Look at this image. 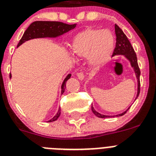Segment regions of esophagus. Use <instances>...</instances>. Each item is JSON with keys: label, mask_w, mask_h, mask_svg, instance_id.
<instances>
[{"label": "esophagus", "mask_w": 156, "mask_h": 156, "mask_svg": "<svg viewBox=\"0 0 156 156\" xmlns=\"http://www.w3.org/2000/svg\"><path fill=\"white\" fill-rule=\"evenodd\" d=\"M77 77H78V79L80 80H83L84 79V73L83 72H80V73H76Z\"/></svg>", "instance_id": "34e87169"}]
</instances>
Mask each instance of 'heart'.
Returning <instances> with one entry per match:
<instances>
[{"instance_id": "obj_1", "label": "heart", "mask_w": 156, "mask_h": 156, "mask_svg": "<svg viewBox=\"0 0 156 156\" xmlns=\"http://www.w3.org/2000/svg\"><path fill=\"white\" fill-rule=\"evenodd\" d=\"M115 48V39L109 30L88 28L77 34L72 44L73 53L87 57L88 63L100 68L111 59Z\"/></svg>"}]
</instances>
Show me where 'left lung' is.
<instances>
[{
    "instance_id": "8db88e82",
    "label": "left lung",
    "mask_w": 156,
    "mask_h": 156,
    "mask_svg": "<svg viewBox=\"0 0 156 156\" xmlns=\"http://www.w3.org/2000/svg\"><path fill=\"white\" fill-rule=\"evenodd\" d=\"M114 31H115V35H116V46L114 48V53H113V56H118V55H123L126 58L127 60L129 62L130 65H131V68L133 69L134 73L135 74V76H136L137 79V83H138V87H137V95L135 100L138 98V95H139L140 93V72L139 67L138 65V61H137V56L135 52V50H134L133 47L131 46V44L130 43L129 40L128 39L126 35H125V33L123 32L122 30L119 28L117 25H114ZM128 108L126 111H125L124 112L121 113V114H118L117 115H105V114H102L101 113L98 112L94 109V108L93 107V104L91 105V110H92L93 113L95 114L96 116L98 117V118H111V117H120L122 116L127 111H128Z\"/></svg>"
}]
</instances>
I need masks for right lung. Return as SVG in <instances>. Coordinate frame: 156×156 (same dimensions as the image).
Segmentation results:
<instances>
[{"instance_id":"1","label":"right lung","mask_w":156,"mask_h":156,"mask_svg":"<svg viewBox=\"0 0 156 156\" xmlns=\"http://www.w3.org/2000/svg\"><path fill=\"white\" fill-rule=\"evenodd\" d=\"M76 26V24L74 25H68L65 23L59 22V21H34L29 25L22 38L20 40L18 47L22 45L24 42L28 40L34 39V38H58L63 34L66 33L70 30L73 29ZM71 77V74H68L64 79L61 86V94L65 92L66 83ZM10 78H11V74H10ZM61 110L58 108V112L52 119L48 120V122H52L56 121L60 116Z\"/></svg>"}]
</instances>
